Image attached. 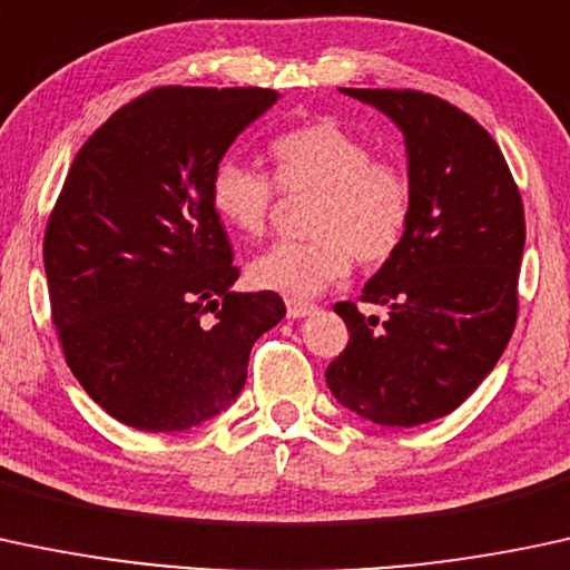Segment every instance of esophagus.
I'll return each instance as SVG.
<instances>
[{
  "instance_id": "obj_1",
  "label": "esophagus",
  "mask_w": 570,
  "mask_h": 570,
  "mask_svg": "<svg viewBox=\"0 0 570 570\" xmlns=\"http://www.w3.org/2000/svg\"><path fill=\"white\" fill-rule=\"evenodd\" d=\"M285 306H287V317H293V320L309 317V315H315V312H317L315 304H309V302H296V298H287Z\"/></svg>"
}]
</instances>
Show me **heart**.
Returning a JSON list of instances; mask_svg holds the SVG:
<instances>
[{
  "label": "heart",
  "mask_w": 570,
  "mask_h": 570,
  "mask_svg": "<svg viewBox=\"0 0 570 570\" xmlns=\"http://www.w3.org/2000/svg\"><path fill=\"white\" fill-rule=\"evenodd\" d=\"M274 180L287 194L315 190L304 242H277L255 255L247 277L261 291L287 298H315L344 279L353 266L382 264L399 250L412 220V183L399 166L376 161L357 134L331 118L309 120L268 145ZM277 188L264 171L220 161L209 199L228 228L261 236L272 217Z\"/></svg>",
  "instance_id": "b5f03b06"
}]
</instances>
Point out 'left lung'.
<instances>
[{
	"instance_id": "obj_1",
	"label": "left lung",
	"mask_w": 570,
	"mask_h": 570,
	"mask_svg": "<svg viewBox=\"0 0 570 570\" xmlns=\"http://www.w3.org/2000/svg\"><path fill=\"white\" fill-rule=\"evenodd\" d=\"M385 112L406 145L412 220L361 302L334 306L350 342L325 371L357 417L414 428L444 417L495 368L517 320L525 213L501 147L471 115L420 91L338 88Z\"/></svg>"
}]
</instances>
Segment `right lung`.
Wrapping results in <instances>:
<instances>
[{
  "mask_svg": "<svg viewBox=\"0 0 570 570\" xmlns=\"http://www.w3.org/2000/svg\"><path fill=\"white\" fill-rule=\"evenodd\" d=\"M268 88H156L80 147L45 232L63 357L118 423L188 431L234 404L277 293H236L209 180ZM214 317L207 318L206 312Z\"/></svg>",
  "mask_w": 570,
  "mask_h": 570,
  "instance_id": "obj_1",
  "label": "right lung"
}]
</instances>
